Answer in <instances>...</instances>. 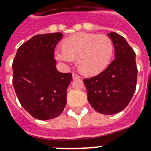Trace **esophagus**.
<instances>
[{
    "label": "esophagus",
    "instance_id": "1",
    "mask_svg": "<svg viewBox=\"0 0 151 151\" xmlns=\"http://www.w3.org/2000/svg\"><path fill=\"white\" fill-rule=\"evenodd\" d=\"M73 79H79L81 78V77L78 75V74H77V73H73Z\"/></svg>",
    "mask_w": 151,
    "mask_h": 151
}]
</instances>
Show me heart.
Masks as SVG:
<instances>
[{
	"label": "heart",
	"instance_id": "obj_1",
	"mask_svg": "<svg viewBox=\"0 0 151 151\" xmlns=\"http://www.w3.org/2000/svg\"><path fill=\"white\" fill-rule=\"evenodd\" d=\"M114 52L112 40L105 35L78 33L67 37L63 48L55 51L56 58L71 64L77 59L78 67L88 76L98 74L110 64Z\"/></svg>",
	"mask_w": 151,
	"mask_h": 151
}]
</instances>
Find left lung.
Segmentation results:
<instances>
[{"label": "left lung", "instance_id": "8db88e82", "mask_svg": "<svg viewBox=\"0 0 151 151\" xmlns=\"http://www.w3.org/2000/svg\"><path fill=\"white\" fill-rule=\"evenodd\" d=\"M114 47V60L98 75L83 80L88 101L97 112L114 114L127 106L137 83L135 53L126 39L110 32Z\"/></svg>", "mask_w": 151, "mask_h": 151}]
</instances>
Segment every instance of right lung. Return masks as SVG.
<instances>
[{"mask_svg": "<svg viewBox=\"0 0 151 151\" xmlns=\"http://www.w3.org/2000/svg\"><path fill=\"white\" fill-rule=\"evenodd\" d=\"M61 33L33 36L22 45L13 62V85L20 103L33 118L49 120L61 114L66 105L72 73L56 68L54 49Z\"/></svg>", "mask_w": 151, "mask_h": 151, "instance_id": "obj_1", "label": "right lung"}]
</instances>
